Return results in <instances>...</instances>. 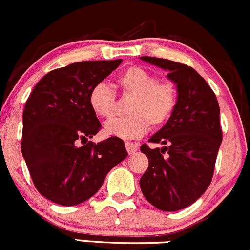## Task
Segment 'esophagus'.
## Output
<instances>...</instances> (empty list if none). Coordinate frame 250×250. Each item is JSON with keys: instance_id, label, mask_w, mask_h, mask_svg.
<instances>
[{"instance_id": "esophagus-1", "label": "esophagus", "mask_w": 250, "mask_h": 250, "mask_svg": "<svg viewBox=\"0 0 250 250\" xmlns=\"http://www.w3.org/2000/svg\"><path fill=\"white\" fill-rule=\"evenodd\" d=\"M125 148H127V151L129 155L135 153L138 151V148H139V145H138V144L132 143V141H125Z\"/></svg>"}]
</instances>
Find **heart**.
I'll list each match as a JSON object with an SVG mask.
<instances>
[{"instance_id": "heart-1", "label": "heart", "mask_w": 250, "mask_h": 250, "mask_svg": "<svg viewBox=\"0 0 250 250\" xmlns=\"http://www.w3.org/2000/svg\"><path fill=\"white\" fill-rule=\"evenodd\" d=\"M118 88L132 97L127 116L110 118L104 133L111 137L134 139L146 133L148 125L160 127L172 116L178 103V90L172 81H158L153 72L140 66H130L116 78ZM90 110L98 117L106 118L115 106V93L104 82L95 83L88 94Z\"/></svg>"}]
</instances>
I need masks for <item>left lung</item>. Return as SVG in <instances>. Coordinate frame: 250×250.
I'll return each mask as SVG.
<instances>
[{
	"label": "left lung",
	"mask_w": 250,
	"mask_h": 250,
	"mask_svg": "<svg viewBox=\"0 0 250 250\" xmlns=\"http://www.w3.org/2000/svg\"><path fill=\"white\" fill-rule=\"evenodd\" d=\"M141 60L167 70L178 90L176 107L165 125L148 139L163 147L141 145L148 168L140 179L143 195L156 208L175 211L191 206L210 185L223 140L220 109L213 89L188 65L162 58Z\"/></svg>",
	"instance_id": "left-lung-1"
}]
</instances>
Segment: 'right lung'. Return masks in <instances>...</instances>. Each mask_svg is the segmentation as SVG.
<instances>
[{
	"mask_svg": "<svg viewBox=\"0 0 250 250\" xmlns=\"http://www.w3.org/2000/svg\"><path fill=\"white\" fill-rule=\"evenodd\" d=\"M121 62H80L53 70L35 85L25 104L22 157L35 188L52 202L76 206L87 201L128 156L117 137L88 141L102 128L88 104L90 88Z\"/></svg>",
	"mask_w": 250,
	"mask_h": 250,
	"instance_id": "1",
	"label": "right lung"
}]
</instances>
